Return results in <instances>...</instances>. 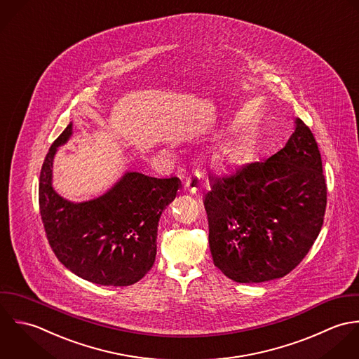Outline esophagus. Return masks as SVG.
<instances>
[{
	"instance_id": "1",
	"label": "esophagus",
	"mask_w": 359,
	"mask_h": 359,
	"mask_svg": "<svg viewBox=\"0 0 359 359\" xmlns=\"http://www.w3.org/2000/svg\"><path fill=\"white\" fill-rule=\"evenodd\" d=\"M184 190L189 191V193H193V194L200 193V190H201V179H200L198 172H193V173H190L186 177V180H184Z\"/></svg>"
}]
</instances>
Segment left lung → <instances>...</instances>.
<instances>
[{
	"instance_id": "left-lung-1",
	"label": "left lung",
	"mask_w": 359,
	"mask_h": 359,
	"mask_svg": "<svg viewBox=\"0 0 359 359\" xmlns=\"http://www.w3.org/2000/svg\"><path fill=\"white\" fill-rule=\"evenodd\" d=\"M210 184L204 207L212 259L237 283L286 276L322 229L327 201L322 158L301 119L275 155L210 176Z\"/></svg>"
}]
</instances>
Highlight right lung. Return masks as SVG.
<instances>
[{
    "mask_svg": "<svg viewBox=\"0 0 359 359\" xmlns=\"http://www.w3.org/2000/svg\"><path fill=\"white\" fill-rule=\"evenodd\" d=\"M71 136L72 123L50 147L40 172L39 205L48 243L61 264L87 282L135 285L154 265L158 222L180 180L126 172L104 196L68 201L53 187V159Z\"/></svg>",
    "mask_w": 359,
    "mask_h": 359,
    "instance_id": "add662e5",
    "label": "right lung"
}]
</instances>
